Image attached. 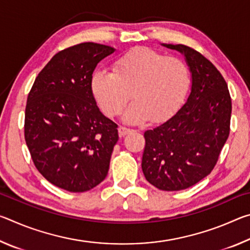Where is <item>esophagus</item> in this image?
<instances>
[{
    "label": "esophagus",
    "mask_w": 250,
    "mask_h": 250,
    "mask_svg": "<svg viewBox=\"0 0 250 250\" xmlns=\"http://www.w3.org/2000/svg\"><path fill=\"white\" fill-rule=\"evenodd\" d=\"M118 132H119L120 137H125V135H126L128 133L132 132V130L128 129V128H125V126H120V128L118 129Z\"/></svg>",
    "instance_id": "34e87169"
}]
</instances>
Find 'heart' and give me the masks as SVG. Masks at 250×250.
I'll return each instance as SVG.
<instances>
[{
	"mask_svg": "<svg viewBox=\"0 0 250 250\" xmlns=\"http://www.w3.org/2000/svg\"><path fill=\"white\" fill-rule=\"evenodd\" d=\"M191 84L186 62L150 47H134L117 59L113 71L97 70L91 91L108 116H117L128 104L124 121L139 125L167 120L183 103Z\"/></svg>",
	"mask_w": 250,
	"mask_h": 250,
	"instance_id": "b5f03b06",
	"label": "heart"
}]
</instances>
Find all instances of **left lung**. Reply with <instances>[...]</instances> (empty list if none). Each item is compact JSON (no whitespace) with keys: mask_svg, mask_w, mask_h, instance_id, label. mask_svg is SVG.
I'll return each instance as SVG.
<instances>
[{"mask_svg":"<svg viewBox=\"0 0 250 250\" xmlns=\"http://www.w3.org/2000/svg\"><path fill=\"white\" fill-rule=\"evenodd\" d=\"M181 53L191 73V92L170 119L145 132L142 171L162 191H181L213 170L229 135L231 99L221 73L185 45L161 44Z\"/></svg>","mask_w":250,"mask_h":250,"instance_id":"1","label":"left lung"}]
</instances>
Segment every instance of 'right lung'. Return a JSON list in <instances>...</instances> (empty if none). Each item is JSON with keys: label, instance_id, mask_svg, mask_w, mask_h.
Masks as SVG:
<instances>
[{"label": "right lung", "instance_id": "obj_1", "mask_svg": "<svg viewBox=\"0 0 250 250\" xmlns=\"http://www.w3.org/2000/svg\"><path fill=\"white\" fill-rule=\"evenodd\" d=\"M111 46L82 43L50 59L27 97L25 141L37 170L68 192H86L109 171L118 125L104 117L92 95L96 66Z\"/></svg>", "mask_w": 250, "mask_h": 250}]
</instances>
